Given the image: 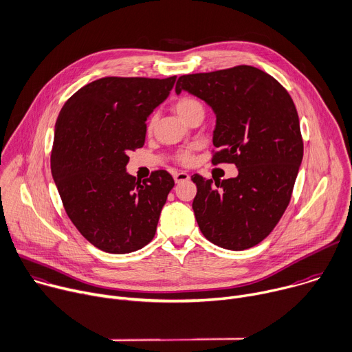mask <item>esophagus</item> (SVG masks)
Masks as SVG:
<instances>
[{"label":"esophagus","mask_w":352,"mask_h":352,"mask_svg":"<svg viewBox=\"0 0 352 352\" xmlns=\"http://www.w3.org/2000/svg\"><path fill=\"white\" fill-rule=\"evenodd\" d=\"M173 177H175L176 183H182V182H187L190 179V175L186 173V172H176L173 175Z\"/></svg>","instance_id":"1"}]
</instances>
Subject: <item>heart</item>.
<instances>
[{"mask_svg":"<svg viewBox=\"0 0 352 352\" xmlns=\"http://www.w3.org/2000/svg\"><path fill=\"white\" fill-rule=\"evenodd\" d=\"M173 109L179 115V118L183 120H186L190 115H192L195 112H199V111L204 112L202 104L197 98H192V97H182L180 100L176 101V104L173 105ZM190 160H191L190 151H184L179 155V161L183 164H188Z\"/></svg>","mask_w":352,"mask_h":352,"instance_id":"1","label":"heart"}]
</instances>
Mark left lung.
Here are the masks:
<instances>
[{"label": "left lung", "mask_w": 352, "mask_h": 352, "mask_svg": "<svg viewBox=\"0 0 352 352\" xmlns=\"http://www.w3.org/2000/svg\"><path fill=\"white\" fill-rule=\"evenodd\" d=\"M187 91L217 116L212 164H234L239 175L197 184L194 215L206 240L241 251L274 229L290 202L304 155L296 105L274 78L240 65L209 74L183 75L176 94Z\"/></svg>", "instance_id": "left-lung-1"}]
</instances>
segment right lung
I'll use <instances>...</instances> for the list:
<instances>
[{
    "instance_id": "right-lung-1",
    "label": "right lung",
    "mask_w": 352,
    "mask_h": 352,
    "mask_svg": "<svg viewBox=\"0 0 352 352\" xmlns=\"http://www.w3.org/2000/svg\"><path fill=\"white\" fill-rule=\"evenodd\" d=\"M175 82L176 76L102 78L78 90L58 115L54 182L69 219L105 252H133L155 236L175 180L166 170L137 180L126 165L129 153L144 146L147 118Z\"/></svg>"
}]
</instances>
